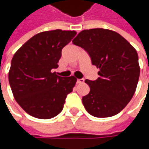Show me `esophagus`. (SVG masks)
Instances as JSON below:
<instances>
[{
    "label": "esophagus",
    "instance_id": "34e87169",
    "mask_svg": "<svg viewBox=\"0 0 149 149\" xmlns=\"http://www.w3.org/2000/svg\"><path fill=\"white\" fill-rule=\"evenodd\" d=\"M84 79H77V84L84 83Z\"/></svg>",
    "mask_w": 149,
    "mask_h": 149
}]
</instances>
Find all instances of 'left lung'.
<instances>
[{"instance_id":"obj_1","label":"left lung","mask_w":149,"mask_h":149,"mask_svg":"<svg viewBox=\"0 0 149 149\" xmlns=\"http://www.w3.org/2000/svg\"><path fill=\"white\" fill-rule=\"evenodd\" d=\"M73 44L85 49L100 71L96 80L86 79L89 93L82 103L89 114L113 116L122 111L134 95L140 68L136 49L117 32L103 29L84 30Z\"/></svg>"}]
</instances>
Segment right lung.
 <instances>
[{
	"mask_svg": "<svg viewBox=\"0 0 149 149\" xmlns=\"http://www.w3.org/2000/svg\"><path fill=\"white\" fill-rule=\"evenodd\" d=\"M75 35L74 31L59 29L40 32L15 53L9 83L15 100L28 114L48 119L62 111L77 79L61 77L51 70L58 67L61 50Z\"/></svg>",
	"mask_w": 149,
	"mask_h": 149,
	"instance_id": "add662e5",
	"label": "right lung"
}]
</instances>
